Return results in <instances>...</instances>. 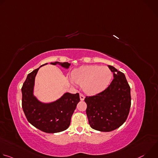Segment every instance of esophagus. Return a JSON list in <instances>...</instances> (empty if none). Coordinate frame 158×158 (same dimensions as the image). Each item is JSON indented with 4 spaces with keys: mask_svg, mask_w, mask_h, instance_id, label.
Masks as SVG:
<instances>
[{
    "mask_svg": "<svg viewBox=\"0 0 158 158\" xmlns=\"http://www.w3.org/2000/svg\"><path fill=\"white\" fill-rule=\"evenodd\" d=\"M80 99H81V101H84V98H85V97H84V96L83 95V94H80Z\"/></svg>",
    "mask_w": 158,
    "mask_h": 158,
    "instance_id": "obj_1",
    "label": "esophagus"
}]
</instances>
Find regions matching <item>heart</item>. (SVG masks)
Instances as JSON below:
<instances>
[{
  "label": "heart",
  "mask_w": 158,
  "mask_h": 158,
  "mask_svg": "<svg viewBox=\"0 0 158 158\" xmlns=\"http://www.w3.org/2000/svg\"><path fill=\"white\" fill-rule=\"evenodd\" d=\"M112 73L107 67L93 65H84L74 70L71 74V82L74 81L82 85L84 91L89 95L99 94L110 85Z\"/></svg>",
  "instance_id": "b5f03b06"
}]
</instances>
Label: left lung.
<instances>
[{
    "label": "left lung",
    "mask_w": 158,
    "mask_h": 158,
    "mask_svg": "<svg viewBox=\"0 0 158 158\" xmlns=\"http://www.w3.org/2000/svg\"><path fill=\"white\" fill-rule=\"evenodd\" d=\"M114 79L104 91L86 97V114L93 129L109 132L126 121L131 107V89L125 75L114 67L107 65Z\"/></svg>",
    "instance_id": "left-lung-1"
}]
</instances>
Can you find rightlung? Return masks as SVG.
<instances>
[{
    "label": "right lung",
    "instance_id": "add662e5",
    "mask_svg": "<svg viewBox=\"0 0 158 158\" xmlns=\"http://www.w3.org/2000/svg\"><path fill=\"white\" fill-rule=\"evenodd\" d=\"M52 65L58 64L65 69L71 65L68 62H54ZM38 69L29 74L22 87V106L28 121L38 129L47 133H56L66 130L71 124V117L80 101L79 94L64 93L56 101L44 102L34 94L35 79Z\"/></svg>",
    "mask_w": 158,
    "mask_h": 158
}]
</instances>
